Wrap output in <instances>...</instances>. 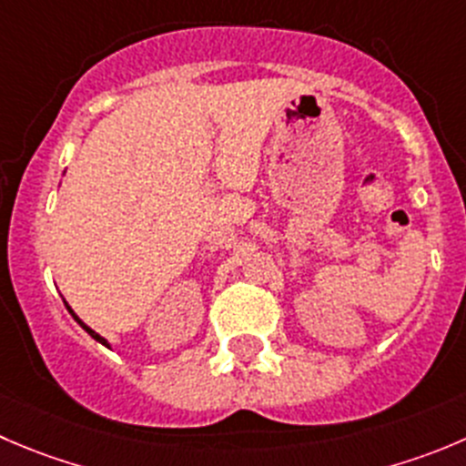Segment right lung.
<instances>
[{"label":"right lung","instance_id":"add662e5","mask_svg":"<svg viewBox=\"0 0 466 466\" xmlns=\"http://www.w3.org/2000/svg\"><path fill=\"white\" fill-rule=\"evenodd\" d=\"M66 307H67V305H66ZM67 311H70V314H72V316H75V320H76V323H79V325H81V328H84V329H86V332H88V334H90V337H93V339H95V341H99V343H104V346H108V343H106V339H104V337H99V334H97V332H95V329H90V328H88V325H84V323H81V320H79V319H76V314H75V311H72V309H70V307H67Z\"/></svg>","mask_w":466,"mask_h":466}]
</instances>
